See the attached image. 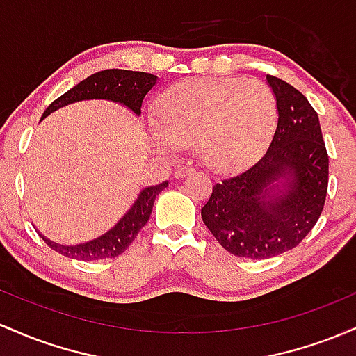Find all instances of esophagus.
Masks as SVG:
<instances>
[{
    "instance_id": "esophagus-1",
    "label": "esophagus",
    "mask_w": 356,
    "mask_h": 356,
    "mask_svg": "<svg viewBox=\"0 0 356 356\" xmlns=\"http://www.w3.org/2000/svg\"><path fill=\"white\" fill-rule=\"evenodd\" d=\"M193 172H194L193 167H186V165H182V167H179V169H175V172H174V177H175V179L186 177V175L193 174Z\"/></svg>"
}]
</instances>
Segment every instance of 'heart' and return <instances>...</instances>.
<instances>
[{"instance_id":"obj_1","label":"heart","mask_w":356,"mask_h":356,"mask_svg":"<svg viewBox=\"0 0 356 356\" xmlns=\"http://www.w3.org/2000/svg\"><path fill=\"white\" fill-rule=\"evenodd\" d=\"M275 123V97L261 81L193 79L160 97L150 143L162 155L196 143L204 165L232 170L259 154Z\"/></svg>"}]
</instances>
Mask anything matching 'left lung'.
<instances>
[{"instance_id":"8db88e82","label":"left lung","mask_w":356,"mask_h":356,"mask_svg":"<svg viewBox=\"0 0 356 356\" xmlns=\"http://www.w3.org/2000/svg\"><path fill=\"white\" fill-rule=\"evenodd\" d=\"M277 120L270 145L252 165L221 179L201 209L229 253L270 259L298 247L321 216L330 159L318 113L294 86L267 76Z\"/></svg>"}]
</instances>
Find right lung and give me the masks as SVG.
Listing matches in <instances>:
<instances>
[{"label": "right lung", "mask_w": 356, "mask_h": 356, "mask_svg": "<svg viewBox=\"0 0 356 356\" xmlns=\"http://www.w3.org/2000/svg\"><path fill=\"white\" fill-rule=\"evenodd\" d=\"M155 83H157V76L148 72H135V70L123 69L101 70V72L86 77L79 84H76L67 92L57 97L45 109L42 118L49 116L50 113H54L58 108L84 99H108L113 101V103H120L123 106L130 108L138 116L142 113L143 97L154 88ZM167 186H169V182L165 181L159 186L145 187L140 193V196L136 197L135 204L128 209V213L108 233L96 238V240L88 241V243L64 247V245L54 243V241H50L44 235L40 236L44 238V241L50 248L56 250L60 255L69 257V259L83 261L115 259V257L121 255L124 250L130 247L131 241L140 233V229L147 225L148 218L152 214V208H154L155 197Z\"/></svg>", "instance_id": "right-lung-1"}]
</instances>
